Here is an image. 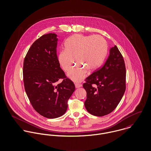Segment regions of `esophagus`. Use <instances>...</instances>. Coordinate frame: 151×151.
I'll list each match as a JSON object with an SVG mask.
<instances>
[{
  "instance_id": "1",
  "label": "esophagus",
  "mask_w": 151,
  "mask_h": 151,
  "mask_svg": "<svg viewBox=\"0 0 151 151\" xmlns=\"http://www.w3.org/2000/svg\"><path fill=\"white\" fill-rule=\"evenodd\" d=\"M75 86L76 88H78L80 87H81L82 85L81 84H78V83H76L75 84Z\"/></svg>"
}]
</instances>
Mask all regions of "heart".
Returning a JSON list of instances; mask_svg holds the SVG:
<instances>
[{"instance_id": "heart-1", "label": "heart", "mask_w": 151, "mask_h": 151, "mask_svg": "<svg viewBox=\"0 0 151 151\" xmlns=\"http://www.w3.org/2000/svg\"><path fill=\"white\" fill-rule=\"evenodd\" d=\"M107 45L100 35L85 36L75 34L65 43V50H61L58 60L62 69L68 71L75 60L76 65L67 73V76L75 82H80L86 76L87 70L92 72L102 63L106 53Z\"/></svg>"}]
</instances>
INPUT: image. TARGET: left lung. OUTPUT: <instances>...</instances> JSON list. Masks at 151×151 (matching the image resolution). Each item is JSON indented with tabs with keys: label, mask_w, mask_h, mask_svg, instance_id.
Returning a JSON list of instances; mask_svg holds the SVG:
<instances>
[{
	"label": "left lung",
	"mask_w": 151,
	"mask_h": 151,
	"mask_svg": "<svg viewBox=\"0 0 151 151\" xmlns=\"http://www.w3.org/2000/svg\"><path fill=\"white\" fill-rule=\"evenodd\" d=\"M126 78L124 61L115 45L110 48L102 67L88 77L83 84L86 92V110L96 116L107 115L113 111L124 93Z\"/></svg>",
	"instance_id": "1"
}]
</instances>
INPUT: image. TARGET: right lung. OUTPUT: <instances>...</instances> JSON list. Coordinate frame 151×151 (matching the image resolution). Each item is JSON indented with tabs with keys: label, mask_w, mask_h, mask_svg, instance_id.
<instances>
[{
	"label": "right lung",
	"mask_w": 151,
	"mask_h": 151,
	"mask_svg": "<svg viewBox=\"0 0 151 151\" xmlns=\"http://www.w3.org/2000/svg\"><path fill=\"white\" fill-rule=\"evenodd\" d=\"M55 33L45 34L30 47L24 59L23 80L25 92L34 109L48 119L62 116L67 101L75 91L66 78L56 54L58 38ZM60 78L63 81L56 86Z\"/></svg>",
	"instance_id": "1"
}]
</instances>
